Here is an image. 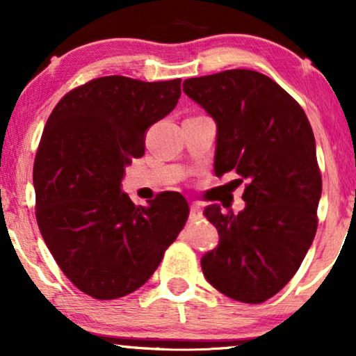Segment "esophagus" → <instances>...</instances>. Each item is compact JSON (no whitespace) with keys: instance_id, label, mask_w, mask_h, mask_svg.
<instances>
[{"instance_id":"obj_1","label":"esophagus","mask_w":356,"mask_h":356,"mask_svg":"<svg viewBox=\"0 0 356 356\" xmlns=\"http://www.w3.org/2000/svg\"><path fill=\"white\" fill-rule=\"evenodd\" d=\"M203 214V208L198 203H193L190 206V219H198Z\"/></svg>"}]
</instances>
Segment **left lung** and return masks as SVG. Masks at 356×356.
Masks as SVG:
<instances>
[{
  "label": "left lung",
  "instance_id": "obj_1",
  "mask_svg": "<svg viewBox=\"0 0 356 356\" xmlns=\"http://www.w3.org/2000/svg\"><path fill=\"white\" fill-rule=\"evenodd\" d=\"M183 92L216 122V177L236 170L248 179L243 211L204 209L219 244L201 269L225 296L261 304L293 277L317 231L322 177L312 127L282 87L256 71L186 79Z\"/></svg>",
  "mask_w": 356,
  "mask_h": 356
}]
</instances>
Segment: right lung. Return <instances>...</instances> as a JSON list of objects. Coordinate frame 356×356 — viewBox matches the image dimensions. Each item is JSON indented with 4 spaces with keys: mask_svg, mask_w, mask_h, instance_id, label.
<instances>
[{
    "mask_svg": "<svg viewBox=\"0 0 356 356\" xmlns=\"http://www.w3.org/2000/svg\"><path fill=\"white\" fill-rule=\"evenodd\" d=\"M181 79H94L65 94L47 118L33 183L44 243L79 291L111 300L147 282L188 218L179 193L135 206L122 191L153 124L177 107Z\"/></svg>",
    "mask_w": 356,
    "mask_h": 356,
    "instance_id": "1",
    "label": "right lung"
}]
</instances>
